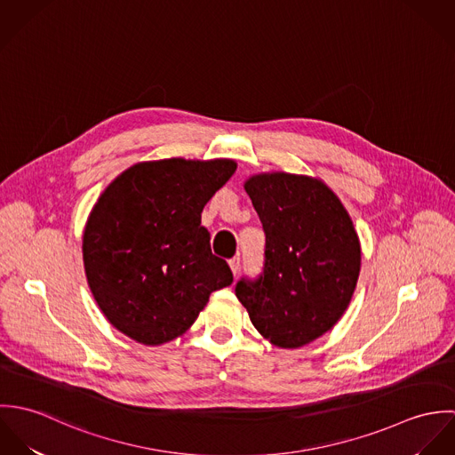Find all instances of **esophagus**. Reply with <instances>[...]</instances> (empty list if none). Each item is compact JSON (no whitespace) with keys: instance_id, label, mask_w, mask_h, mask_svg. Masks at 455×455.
Masks as SVG:
<instances>
[{"instance_id":"esophagus-1","label":"esophagus","mask_w":455,"mask_h":455,"mask_svg":"<svg viewBox=\"0 0 455 455\" xmlns=\"http://www.w3.org/2000/svg\"><path fill=\"white\" fill-rule=\"evenodd\" d=\"M229 267H231L233 275L236 276V273L240 271V256H236V258H233V259L229 260Z\"/></svg>"}]
</instances>
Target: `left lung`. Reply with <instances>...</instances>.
I'll return each instance as SVG.
<instances>
[{
    "instance_id": "obj_1",
    "label": "left lung",
    "mask_w": 455,
    "mask_h": 455,
    "mask_svg": "<svg viewBox=\"0 0 455 455\" xmlns=\"http://www.w3.org/2000/svg\"><path fill=\"white\" fill-rule=\"evenodd\" d=\"M266 235L264 267L236 298L260 334L282 348L317 339L347 310L361 269L352 219L323 180L283 172L245 182Z\"/></svg>"
}]
</instances>
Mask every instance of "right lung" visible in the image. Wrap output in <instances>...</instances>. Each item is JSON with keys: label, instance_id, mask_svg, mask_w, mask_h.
Returning a JSON list of instances; mask_svg holds the SVG:
<instances>
[{"label": "right lung", "instance_id": "obj_1", "mask_svg": "<svg viewBox=\"0 0 455 455\" xmlns=\"http://www.w3.org/2000/svg\"><path fill=\"white\" fill-rule=\"evenodd\" d=\"M235 170L233 159L145 161L96 201L82 240L85 276L107 321L131 339H175L213 291L233 283L201 212Z\"/></svg>", "mask_w": 455, "mask_h": 455}]
</instances>
